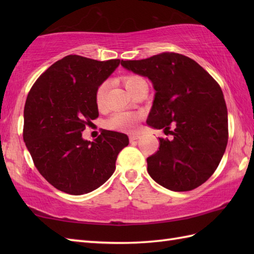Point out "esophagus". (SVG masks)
<instances>
[{
  "mask_svg": "<svg viewBox=\"0 0 254 254\" xmlns=\"http://www.w3.org/2000/svg\"><path fill=\"white\" fill-rule=\"evenodd\" d=\"M128 138H130L131 142H134V141H137L139 138V135L138 134H130V135H128Z\"/></svg>",
  "mask_w": 254,
  "mask_h": 254,
  "instance_id": "obj_1",
  "label": "esophagus"
}]
</instances>
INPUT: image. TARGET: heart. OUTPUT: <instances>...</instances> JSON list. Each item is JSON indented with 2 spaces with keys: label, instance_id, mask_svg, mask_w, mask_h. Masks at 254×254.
I'll use <instances>...</instances> for the list:
<instances>
[{
  "label": "heart",
  "instance_id": "b5f03b06",
  "mask_svg": "<svg viewBox=\"0 0 254 254\" xmlns=\"http://www.w3.org/2000/svg\"><path fill=\"white\" fill-rule=\"evenodd\" d=\"M144 82L142 77L137 76V75H128V76L124 77V85H126L127 89L130 91L134 86H136L138 83ZM109 87L108 82H104L99 85V87L96 90V104L97 106L101 107L105 104L107 90ZM141 118V115L137 112L132 111H117L108 119L106 122L107 127L111 128V130H118V131H133L136 127L137 122Z\"/></svg>",
  "mask_w": 254,
  "mask_h": 254
}]
</instances>
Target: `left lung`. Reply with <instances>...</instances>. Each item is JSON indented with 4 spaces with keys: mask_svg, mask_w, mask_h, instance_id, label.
<instances>
[{
    "mask_svg": "<svg viewBox=\"0 0 254 254\" xmlns=\"http://www.w3.org/2000/svg\"><path fill=\"white\" fill-rule=\"evenodd\" d=\"M121 65L152 82L155 97L146 123L172 135L159 138V150L147 158L149 176L176 192L203 185L216 170L228 142L222 88L199 64L178 53L122 60Z\"/></svg>",
    "mask_w": 254,
    "mask_h": 254,
    "instance_id": "obj_1",
    "label": "left lung"
}]
</instances>
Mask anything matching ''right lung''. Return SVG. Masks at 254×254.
Wrapping results in <instances>:
<instances>
[{"label":"right lung","mask_w":254,"mask_h":254,"mask_svg":"<svg viewBox=\"0 0 254 254\" xmlns=\"http://www.w3.org/2000/svg\"><path fill=\"white\" fill-rule=\"evenodd\" d=\"M120 60L67 56L32 86L24 108V142L40 175L58 190L82 195L98 189L116 170L127 134L104 130L93 142L82 132L99 116L96 90Z\"/></svg>","instance_id":"add662e5"}]
</instances>
